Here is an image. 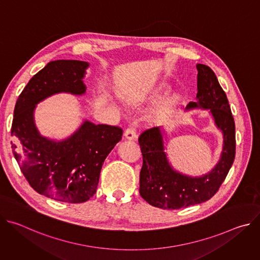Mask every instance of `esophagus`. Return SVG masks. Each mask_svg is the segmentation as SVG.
Returning a JSON list of instances; mask_svg holds the SVG:
<instances>
[{
  "label": "esophagus",
  "mask_w": 260,
  "mask_h": 260,
  "mask_svg": "<svg viewBox=\"0 0 260 260\" xmlns=\"http://www.w3.org/2000/svg\"><path fill=\"white\" fill-rule=\"evenodd\" d=\"M136 131L134 127H128L125 132H124V138L127 140H135L136 139Z\"/></svg>",
  "instance_id": "34e87169"
}]
</instances>
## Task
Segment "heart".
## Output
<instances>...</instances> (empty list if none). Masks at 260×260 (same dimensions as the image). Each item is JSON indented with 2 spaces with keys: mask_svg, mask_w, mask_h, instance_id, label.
<instances>
[{
  "mask_svg": "<svg viewBox=\"0 0 260 260\" xmlns=\"http://www.w3.org/2000/svg\"><path fill=\"white\" fill-rule=\"evenodd\" d=\"M171 90H172L171 83L167 81H160L155 86H153L149 91H147L145 93L131 94L129 101L132 103H139L144 101L157 103L162 101L168 94L170 93ZM182 101H183V95L181 92L176 91L171 93L158 105L157 108H155V110L151 114V119L155 122H162L169 119L175 112V110L181 105Z\"/></svg>",
  "mask_w": 260,
  "mask_h": 260,
  "instance_id": "heart-1",
  "label": "heart"
}]
</instances>
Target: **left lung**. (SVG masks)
<instances>
[{"label": "left lung", "instance_id": "8db88e82", "mask_svg": "<svg viewBox=\"0 0 260 260\" xmlns=\"http://www.w3.org/2000/svg\"><path fill=\"white\" fill-rule=\"evenodd\" d=\"M197 70V102H190L186 111H209L223 139L220 158L205 175L183 174L169 161L165 145L167 132L157 126L142 133L139 138L143 155L140 194L148 204L160 209H181L210 200L224 181L235 159L236 126L226 94L208 66L198 63Z\"/></svg>", "mask_w": 260, "mask_h": 260}]
</instances>
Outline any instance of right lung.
I'll return each instance as SVG.
<instances>
[{"instance_id": "right-lung-1", "label": "right lung", "mask_w": 260, "mask_h": 260, "mask_svg": "<svg viewBox=\"0 0 260 260\" xmlns=\"http://www.w3.org/2000/svg\"><path fill=\"white\" fill-rule=\"evenodd\" d=\"M88 67L87 61L74 59L48 62L18 96L11 128L13 154L30 186L44 197L70 204L93 197L103 164L121 140L122 129L85 119L70 137L57 141L40 134L35 110L56 93L85 94Z\"/></svg>"}]
</instances>
